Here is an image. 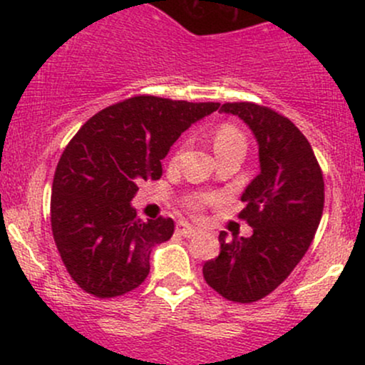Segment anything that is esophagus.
<instances>
[{"label": "esophagus", "instance_id": "1", "mask_svg": "<svg viewBox=\"0 0 365 365\" xmlns=\"http://www.w3.org/2000/svg\"><path fill=\"white\" fill-rule=\"evenodd\" d=\"M177 232H178L182 237L190 238V237H194L195 233H197V228H195V226L188 225V223H178V225H177Z\"/></svg>", "mask_w": 365, "mask_h": 365}]
</instances>
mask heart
Returning a JSON list of instances; mask_svg holds the SVG:
<instances>
[{"mask_svg":"<svg viewBox=\"0 0 365 365\" xmlns=\"http://www.w3.org/2000/svg\"><path fill=\"white\" fill-rule=\"evenodd\" d=\"M212 145H215L216 156L225 153H233V150L245 154L247 140L240 128H237L235 125L232 123H223L215 130V133H212ZM209 199H211V197L207 195H194L187 200V204L188 207L199 209L204 202H207Z\"/></svg>","mask_w":365,"mask_h":365,"instance_id":"obj_1","label":"heart"}]
</instances>
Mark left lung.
<instances>
[{
  "label": "left lung",
  "instance_id": "left-lung-1",
  "mask_svg": "<svg viewBox=\"0 0 365 365\" xmlns=\"http://www.w3.org/2000/svg\"><path fill=\"white\" fill-rule=\"evenodd\" d=\"M250 128L259 175L245 187L240 217L252 235L220 233L221 252L204 264V279L233 302L249 304L279 287L311 247L324 207V180L314 150L290 120L254 103H226Z\"/></svg>",
  "mask_w": 365,
  "mask_h": 365
}]
</instances>
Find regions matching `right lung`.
<instances>
[{
    "label": "right lung",
    "mask_w": 365,
    "mask_h": 365,
    "mask_svg": "<svg viewBox=\"0 0 365 365\" xmlns=\"http://www.w3.org/2000/svg\"><path fill=\"white\" fill-rule=\"evenodd\" d=\"M217 108L137 96L92 116L66 145L53 180L51 228L82 290L110 299L148 278L150 252L170 240L175 223L137 217V183L161 177L171 145Z\"/></svg>",
    "instance_id": "right-lung-1"
}]
</instances>
